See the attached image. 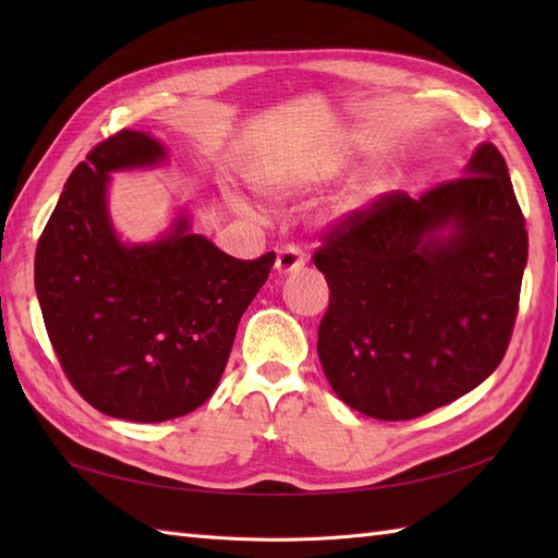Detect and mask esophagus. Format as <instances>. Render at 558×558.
Here are the masks:
<instances>
[{"instance_id": "obj_1", "label": "esophagus", "mask_w": 558, "mask_h": 558, "mask_svg": "<svg viewBox=\"0 0 558 558\" xmlns=\"http://www.w3.org/2000/svg\"><path fill=\"white\" fill-rule=\"evenodd\" d=\"M304 260L306 258L298 244H286L278 252L276 268H278V272H292V270H300L304 266Z\"/></svg>"}]
</instances>
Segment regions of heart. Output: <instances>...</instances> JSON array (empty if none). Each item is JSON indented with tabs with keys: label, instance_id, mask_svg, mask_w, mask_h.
<instances>
[{
	"label": "heart",
	"instance_id": "b5f03b06",
	"mask_svg": "<svg viewBox=\"0 0 558 558\" xmlns=\"http://www.w3.org/2000/svg\"><path fill=\"white\" fill-rule=\"evenodd\" d=\"M322 177H324L322 170H310V172L290 174V177H286V180H280V182L272 184L270 192L272 194H280V196L302 192V189L312 186L314 182L322 180ZM374 196H376V184L372 180H360V182L350 184L345 192H342L338 196V201H336V206H333L336 218H350V216H354V213L364 210L366 206L372 204Z\"/></svg>",
	"mask_w": 558,
	"mask_h": 558
}]
</instances>
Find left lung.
I'll return each instance as SVG.
<instances>
[{
    "mask_svg": "<svg viewBox=\"0 0 558 558\" xmlns=\"http://www.w3.org/2000/svg\"><path fill=\"white\" fill-rule=\"evenodd\" d=\"M314 264L330 290L318 360L342 402L398 422L470 393L504 360L527 264L499 148L420 198L381 194L342 218Z\"/></svg>",
    "mask_w": 558,
    "mask_h": 558,
    "instance_id": "obj_1",
    "label": "left lung"
}]
</instances>
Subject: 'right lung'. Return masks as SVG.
<instances>
[{
    "label": "right lung",
    "instance_id": "obj_1",
    "mask_svg": "<svg viewBox=\"0 0 558 558\" xmlns=\"http://www.w3.org/2000/svg\"><path fill=\"white\" fill-rule=\"evenodd\" d=\"M165 148L122 129L71 172L35 248V292L66 378L93 408L129 422L182 417L213 396L236 326L276 254L242 260L189 230L126 246L108 216L110 172Z\"/></svg>",
    "mask_w": 558,
    "mask_h": 558
}]
</instances>
